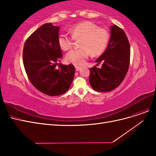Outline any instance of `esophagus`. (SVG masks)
Returning <instances> with one entry per match:
<instances>
[{
	"label": "esophagus",
	"mask_w": 156,
	"mask_h": 156,
	"mask_svg": "<svg viewBox=\"0 0 156 156\" xmlns=\"http://www.w3.org/2000/svg\"><path fill=\"white\" fill-rule=\"evenodd\" d=\"M81 69V68L80 66H75V70H76L77 72H78V71H79Z\"/></svg>",
	"instance_id": "1"
}]
</instances>
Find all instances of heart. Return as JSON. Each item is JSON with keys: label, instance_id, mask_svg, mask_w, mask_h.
I'll list each match as a JSON object with an SVG mask.
<instances>
[{"label": "heart", "instance_id": "obj_1", "mask_svg": "<svg viewBox=\"0 0 156 156\" xmlns=\"http://www.w3.org/2000/svg\"><path fill=\"white\" fill-rule=\"evenodd\" d=\"M72 38L67 33H61L58 36V44L63 51H68L72 48L73 39L80 38L79 46L81 48L73 49L67 53L66 59L69 63L76 66H81L91 53L98 55L102 53L107 48L109 34L107 29L99 27L90 21L77 23L69 29Z\"/></svg>", "mask_w": 156, "mask_h": 156}]
</instances>
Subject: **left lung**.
I'll return each mask as SVG.
<instances>
[{
	"mask_svg": "<svg viewBox=\"0 0 156 156\" xmlns=\"http://www.w3.org/2000/svg\"><path fill=\"white\" fill-rule=\"evenodd\" d=\"M130 45L125 32L116 25L111 26V36L108 45L96 60L97 65L90 69L89 83L94 90L110 92L123 81L128 71Z\"/></svg>",
	"mask_w": 156,
	"mask_h": 156,
	"instance_id": "obj_1",
	"label": "left lung"
}]
</instances>
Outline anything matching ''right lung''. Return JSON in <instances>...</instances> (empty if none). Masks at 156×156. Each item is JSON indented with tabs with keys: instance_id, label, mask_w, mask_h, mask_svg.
Returning <instances> with one entry per match:
<instances>
[{
	"instance_id": "obj_1",
	"label": "right lung",
	"mask_w": 156,
	"mask_h": 156,
	"mask_svg": "<svg viewBox=\"0 0 156 156\" xmlns=\"http://www.w3.org/2000/svg\"><path fill=\"white\" fill-rule=\"evenodd\" d=\"M60 27L45 23L26 40L23 48V64L30 83L46 95L59 96L66 92L75 75L72 64L60 65L62 57L58 44Z\"/></svg>"
}]
</instances>
